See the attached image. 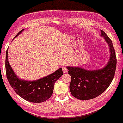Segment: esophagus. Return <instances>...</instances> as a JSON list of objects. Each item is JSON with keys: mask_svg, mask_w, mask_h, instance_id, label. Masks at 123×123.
Returning <instances> with one entry per match:
<instances>
[{"mask_svg": "<svg viewBox=\"0 0 123 123\" xmlns=\"http://www.w3.org/2000/svg\"><path fill=\"white\" fill-rule=\"evenodd\" d=\"M62 71H63L64 73H66L68 71V69L66 67H62Z\"/></svg>", "mask_w": 123, "mask_h": 123, "instance_id": "1", "label": "esophagus"}]
</instances>
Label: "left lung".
I'll use <instances>...</instances> for the list:
<instances>
[{
    "label": "left lung",
    "instance_id": "8db88e82",
    "mask_svg": "<svg viewBox=\"0 0 123 123\" xmlns=\"http://www.w3.org/2000/svg\"><path fill=\"white\" fill-rule=\"evenodd\" d=\"M110 50V59L106 66L97 70H86L79 67H67L71 77L69 89L71 95L79 100H87L97 97L109 86L113 80L116 68L115 50L111 40L101 31Z\"/></svg>",
    "mask_w": 123,
    "mask_h": 123
}]
</instances>
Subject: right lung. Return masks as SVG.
I'll use <instances>...</instances> for the list:
<instances>
[{
    "label": "right lung",
    "mask_w": 123,
    "mask_h": 123,
    "mask_svg": "<svg viewBox=\"0 0 123 123\" xmlns=\"http://www.w3.org/2000/svg\"><path fill=\"white\" fill-rule=\"evenodd\" d=\"M23 31L22 30L16 37ZM8 50L6 56V76L10 85L15 92L27 101L34 103H40L49 98L52 95L55 82L62 74V68L55 71L54 73L37 80L29 81L19 79L13 71L8 61Z\"/></svg>",
    "instance_id": "right-lung-1"
}]
</instances>
